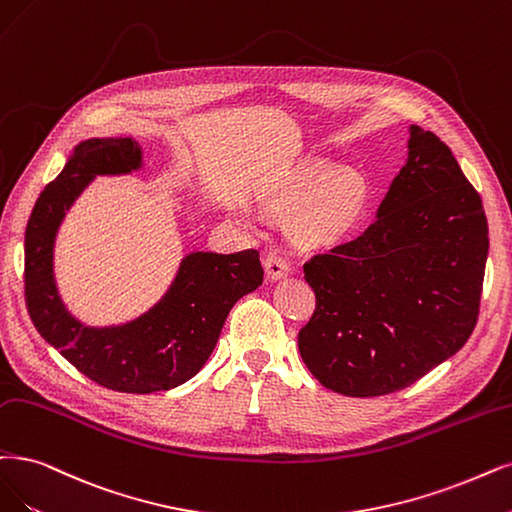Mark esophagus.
<instances>
[{
  "instance_id": "34e87169",
  "label": "esophagus",
  "mask_w": 512,
  "mask_h": 512,
  "mask_svg": "<svg viewBox=\"0 0 512 512\" xmlns=\"http://www.w3.org/2000/svg\"><path fill=\"white\" fill-rule=\"evenodd\" d=\"M263 266H266V274L268 278L272 280H278V278H285L289 274V261L282 257L280 253L272 251L266 255V259H263Z\"/></svg>"
}]
</instances>
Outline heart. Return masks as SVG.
<instances>
[{
	"instance_id": "heart-1",
	"label": "heart",
	"mask_w": 512,
	"mask_h": 512,
	"mask_svg": "<svg viewBox=\"0 0 512 512\" xmlns=\"http://www.w3.org/2000/svg\"><path fill=\"white\" fill-rule=\"evenodd\" d=\"M367 185L352 168H335L325 160L301 162L278 187L274 200L282 206L297 204L291 217L295 234L306 240H325L342 232L365 202Z\"/></svg>"
}]
</instances>
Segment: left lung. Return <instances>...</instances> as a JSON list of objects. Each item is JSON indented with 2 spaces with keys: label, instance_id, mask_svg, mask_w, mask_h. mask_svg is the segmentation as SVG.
Segmentation results:
<instances>
[{
  "label": "left lung",
  "instance_id": "obj_1",
  "mask_svg": "<svg viewBox=\"0 0 512 512\" xmlns=\"http://www.w3.org/2000/svg\"><path fill=\"white\" fill-rule=\"evenodd\" d=\"M409 158L363 234L316 253L297 342L325 388L382 396L447 361L477 325L489 251L481 196L451 149L411 126Z\"/></svg>",
  "mask_w": 512,
  "mask_h": 512
}]
</instances>
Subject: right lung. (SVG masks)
Instances as JSON below:
<instances>
[{
  "instance_id": "right-lung-1",
  "label": "right lung",
  "mask_w": 512,
  "mask_h": 512,
  "mask_svg": "<svg viewBox=\"0 0 512 512\" xmlns=\"http://www.w3.org/2000/svg\"><path fill=\"white\" fill-rule=\"evenodd\" d=\"M141 168L130 137L90 139L75 147L61 175L37 198L25 230V301L35 329L67 361L103 388L149 394L185 384L215 350L236 301L263 282L259 253H189L158 304L120 327H86L63 306L54 285L56 230L97 175Z\"/></svg>"
}]
</instances>
